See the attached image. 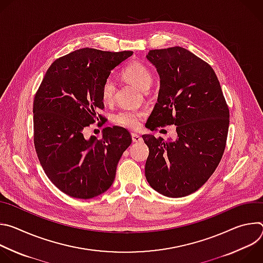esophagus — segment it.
Listing matches in <instances>:
<instances>
[{
	"label": "esophagus",
	"instance_id": "1",
	"mask_svg": "<svg viewBox=\"0 0 263 263\" xmlns=\"http://www.w3.org/2000/svg\"><path fill=\"white\" fill-rule=\"evenodd\" d=\"M131 136H132V140H133L134 142H141V141H142L141 136L138 135L137 133H132Z\"/></svg>",
	"mask_w": 263,
	"mask_h": 263
}]
</instances>
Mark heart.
Returning a JSON list of instances; mask_svg holds the SVG:
<instances>
[{
	"label": "heart",
	"instance_id": "1",
	"mask_svg": "<svg viewBox=\"0 0 263 263\" xmlns=\"http://www.w3.org/2000/svg\"><path fill=\"white\" fill-rule=\"evenodd\" d=\"M122 74L127 81L133 83L143 91H146L153 82V74L151 70L145 64L139 61H132L126 65ZM116 92L117 86L115 79L112 77L106 78L101 87V97L103 102L107 104L114 102L116 99ZM144 116L145 114L141 110L123 109L115 115L114 122L121 127L137 130L140 127Z\"/></svg>",
	"mask_w": 263,
	"mask_h": 263
}]
</instances>
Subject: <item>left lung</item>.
I'll list each match as a JSON object with an SVG mask.
<instances>
[{"label":"left lung","mask_w":263,"mask_h":263,"mask_svg":"<svg viewBox=\"0 0 263 263\" xmlns=\"http://www.w3.org/2000/svg\"><path fill=\"white\" fill-rule=\"evenodd\" d=\"M160 77L149 130L175 125L176 140L143 135L148 146L144 174L159 194L181 198L197 192L216 170L226 147L229 108L213 68L181 47L146 55Z\"/></svg>","instance_id":"1"}]
</instances>
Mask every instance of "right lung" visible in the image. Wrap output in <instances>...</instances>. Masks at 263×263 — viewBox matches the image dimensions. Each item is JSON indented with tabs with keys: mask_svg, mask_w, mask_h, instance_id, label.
I'll list each match as a JSON object with an SVG mask.
<instances>
[{
	"mask_svg": "<svg viewBox=\"0 0 263 263\" xmlns=\"http://www.w3.org/2000/svg\"><path fill=\"white\" fill-rule=\"evenodd\" d=\"M133 54L84 48L56 59L37 89L33 102L34 146L51 182L62 193L91 199L105 193L117 166L131 144L129 131L108 127L103 137L84 138V130L106 119L101 87L110 71Z\"/></svg>",
	"mask_w": 263,
	"mask_h": 263,
	"instance_id": "right-lung-1",
	"label": "right lung"
}]
</instances>
